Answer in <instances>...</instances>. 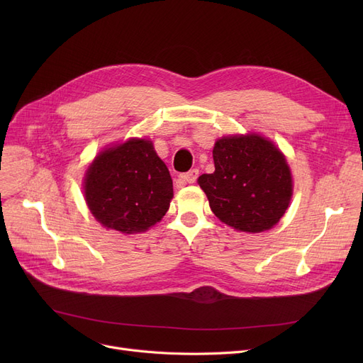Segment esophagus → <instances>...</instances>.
I'll return each mask as SVG.
<instances>
[{"instance_id": "1", "label": "esophagus", "mask_w": 363, "mask_h": 363, "mask_svg": "<svg viewBox=\"0 0 363 363\" xmlns=\"http://www.w3.org/2000/svg\"><path fill=\"white\" fill-rule=\"evenodd\" d=\"M197 178H199V170L197 169L189 170V172H186V174H184L178 178L177 186L179 188V186H184L185 184H193V182L197 181Z\"/></svg>"}]
</instances>
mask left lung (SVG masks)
<instances>
[{
    "mask_svg": "<svg viewBox=\"0 0 363 363\" xmlns=\"http://www.w3.org/2000/svg\"><path fill=\"white\" fill-rule=\"evenodd\" d=\"M213 162V174H203L199 184L219 220L252 234L279 222L293 196V178L272 141L257 133L222 137Z\"/></svg>",
    "mask_w": 363,
    "mask_h": 363,
    "instance_id": "obj_1",
    "label": "left lung"
}]
</instances>
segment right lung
<instances>
[{"label": "right lung", "mask_w": 363, "mask_h": 363, "mask_svg": "<svg viewBox=\"0 0 363 363\" xmlns=\"http://www.w3.org/2000/svg\"><path fill=\"white\" fill-rule=\"evenodd\" d=\"M92 216L122 234L147 231L166 215L174 184L148 140L130 138L99 152L84 179Z\"/></svg>", "instance_id": "obj_1"}]
</instances>
